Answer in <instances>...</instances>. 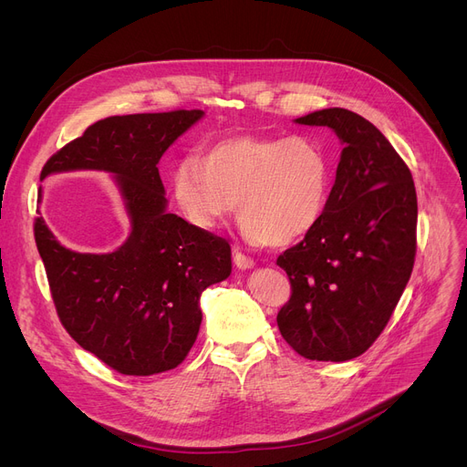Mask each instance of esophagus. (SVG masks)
Returning a JSON list of instances; mask_svg holds the SVG:
<instances>
[{"label": "esophagus", "instance_id": "34e87169", "mask_svg": "<svg viewBox=\"0 0 467 467\" xmlns=\"http://www.w3.org/2000/svg\"><path fill=\"white\" fill-rule=\"evenodd\" d=\"M233 261H234V265H236L238 268H242V271H246V268H252V266L255 265V261H254L250 255L242 254V252H238V250L233 252Z\"/></svg>", "mask_w": 467, "mask_h": 467}]
</instances>
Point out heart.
Listing matches in <instances>:
<instances>
[{
    "instance_id": "1",
    "label": "heart",
    "mask_w": 467,
    "mask_h": 467,
    "mask_svg": "<svg viewBox=\"0 0 467 467\" xmlns=\"http://www.w3.org/2000/svg\"><path fill=\"white\" fill-rule=\"evenodd\" d=\"M182 215L212 231L236 202L246 238L289 246L320 223L331 191V162L303 136H234L182 157L170 176Z\"/></svg>"
}]
</instances>
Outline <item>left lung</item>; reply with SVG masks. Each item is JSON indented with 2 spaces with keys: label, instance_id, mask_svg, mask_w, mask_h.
Listing matches in <instances>:
<instances>
[{
  "label": "left lung",
  "instance_id": "1",
  "mask_svg": "<svg viewBox=\"0 0 467 467\" xmlns=\"http://www.w3.org/2000/svg\"><path fill=\"white\" fill-rule=\"evenodd\" d=\"M296 122L329 127L345 147L322 221L276 259L291 284L276 322L303 358L347 361L379 338L410 278L416 189L405 161L361 115L329 108Z\"/></svg>",
  "mask_w": 467,
  "mask_h": 467
}]
</instances>
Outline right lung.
<instances>
[{
	"mask_svg": "<svg viewBox=\"0 0 467 467\" xmlns=\"http://www.w3.org/2000/svg\"><path fill=\"white\" fill-rule=\"evenodd\" d=\"M202 115L176 109L102 119L41 170V180L69 170L115 176L130 217L120 248L71 252L41 215L34 234L64 329L120 375L150 377L178 367L201 329L202 291L231 275L229 242L166 210L157 168L168 147Z\"/></svg>",
	"mask_w": 467,
	"mask_h": 467,
	"instance_id": "right-lung-1",
	"label": "right lung"
}]
</instances>
